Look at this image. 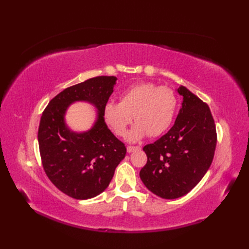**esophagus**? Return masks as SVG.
Here are the masks:
<instances>
[{"mask_svg": "<svg viewBox=\"0 0 249 249\" xmlns=\"http://www.w3.org/2000/svg\"><path fill=\"white\" fill-rule=\"evenodd\" d=\"M137 149H140V146H131V145H129L126 147V150H127V153H133L134 150H137Z\"/></svg>", "mask_w": 249, "mask_h": 249, "instance_id": "esophagus-1", "label": "esophagus"}]
</instances>
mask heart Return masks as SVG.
<instances>
[{"instance_id":"obj_1","label":"heart","mask_w":249,"mask_h":249,"mask_svg":"<svg viewBox=\"0 0 249 249\" xmlns=\"http://www.w3.org/2000/svg\"><path fill=\"white\" fill-rule=\"evenodd\" d=\"M178 107L172 89L152 82H138L120 94V103L109 102L104 107V118L118 136H124L133 120L136 124L127 135L130 141H139L147 135L160 136L171 125Z\"/></svg>"}]
</instances>
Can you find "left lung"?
I'll return each mask as SVG.
<instances>
[{"mask_svg": "<svg viewBox=\"0 0 249 249\" xmlns=\"http://www.w3.org/2000/svg\"><path fill=\"white\" fill-rule=\"evenodd\" d=\"M178 92L183 103L176 123L160 139L143 147L147 162L139 173L147 189L165 199L182 197L200 182L217 143L208 105L184 86Z\"/></svg>", "mask_w": 249, "mask_h": 249, "instance_id": "1", "label": "left lung"}]
</instances>
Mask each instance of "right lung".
Here are the masks:
<instances>
[{"label":"right lung","mask_w":249,"mask_h":249,"mask_svg":"<svg viewBox=\"0 0 249 249\" xmlns=\"http://www.w3.org/2000/svg\"><path fill=\"white\" fill-rule=\"evenodd\" d=\"M116 80L101 76L66 88L51 100L41 115L38 144L43 169L51 182L72 198H92L106 190L125 156L124 144L104 118ZM74 101L90 102L98 110L95 124L86 132H72L65 124L67 108Z\"/></svg>","instance_id":"add662e5"}]
</instances>
